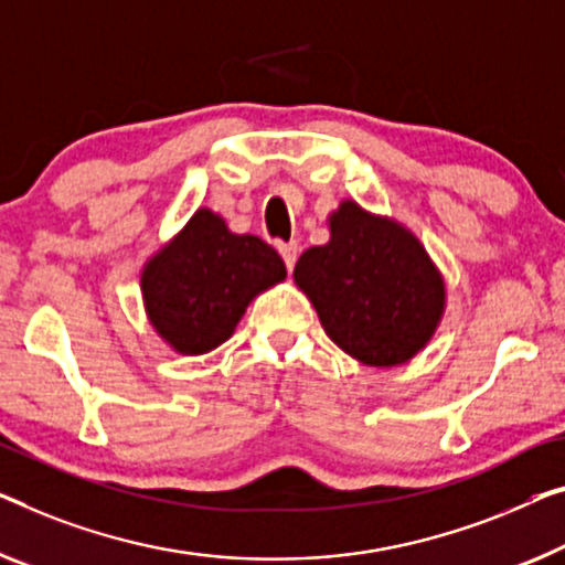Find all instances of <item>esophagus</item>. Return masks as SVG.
<instances>
[{
    "label": "esophagus",
    "instance_id": "1",
    "mask_svg": "<svg viewBox=\"0 0 565 565\" xmlns=\"http://www.w3.org/2000/svg\"><path fill=\"white\" fill-rule=\"evenodd\" d=\"M297 250H299L297 243H279V254L289 271L294 268V264H297Z\"/></svg>",
    "mask_w": 565,
    "mask_h": 565
}]
</instances>
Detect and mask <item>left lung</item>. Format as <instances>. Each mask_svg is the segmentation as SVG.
<instances>
[{
	"mask_svg": "<svg viewBox=\"0 0 565 565\" xmlns=\"http://www.w3.org/2000/svg\"><path fill=\"white\" fill-rule=\"evenodd\" d=\"M330 241L294 266L330 340L370 367H398L431 342L446 311V281L418 235L401 221L342 200Z\"/></svg>",
	"mask_w": 565,
	"mask_h": 565,
	"instance_id": "1",
	"label": "left lung"
}]
</instances>
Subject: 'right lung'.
<instances>
[{
  "label": "right lung",
  "mask_w": 565,
  "mask_h": 565,
  "mask_svg": "<svg viewBox=\"0 0 565 565\" xmlns=\"http://www.w3.org/2000/svg\"><path fill=\"white\" fill-rule=\"evenodd\" d=\"M286 279L276 250L233 233L221 213L198 207L139 274L149 324L177 355H205L235 332L250 301Z\"/></svg>",
  "instance_id": "right-lung-1"
}]
</instances>
